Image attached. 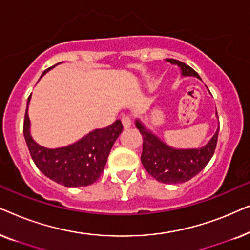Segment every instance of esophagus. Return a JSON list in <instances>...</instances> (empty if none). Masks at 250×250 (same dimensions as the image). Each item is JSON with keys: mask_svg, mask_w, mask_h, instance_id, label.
Masks as SVG:
<instances>
[{"mask_svg": "<svg viewBox=\"0 0 250 250\" xmlns=\"http://www.w3.org/2000/svg\"><path fill=\"white\" fill-rule=\"evenodd\" d=\"M122 123H123V126H124V128H129L132 125L131 117H129V116H123Z\"/></svg>", "mask_w": 250, "mask_h": 250, "instance_id": "1", "label": "esophagus"}]
</instances>
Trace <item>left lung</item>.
<instances>
[{"mask_svg":"<svg viewBox=\"0 0 250 250\" xmlns=\"http://www.w3.org/2000/svg\"><path fill=\"white\" fill-rule=\"evenodd\" d=\"M165 61L180 68L181 77H196L201 81L199 75L188 64L174 59H166ZM135 126L143 138L141 155L143 167L158 182L165 184L187 182L204 169L214 155L220 129L218 125L209 141L199 148H174L146 127L140 118H136Z\"/></svg>","mask_w":250,"mask_h":250,"instance_id":"obj_1","label":"left lung"}]
</instances>
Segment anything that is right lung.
Here are the masks:
<instances>
[{"label":"right lung","instance_id":"right-lung-1","mask_svg":"<svg viewBox=\"0 0 250 250\" xmlns=\"http://www.w3.org/2000/svg\"><path fill=\"white\" fill-rule=\"evenodd\" d=\"M60 63L46 69L42 76ZM30 98L32 94L27 100L23 136L37 168L50 180L67 188L86 187L94 183L104 172L112 146L123 132L122 122L117 119L107 127L93 129L71 145L46 148L39 145L30 133Z\"/></svg>","mask_w":250,"mask_h":250}]
</instances>
